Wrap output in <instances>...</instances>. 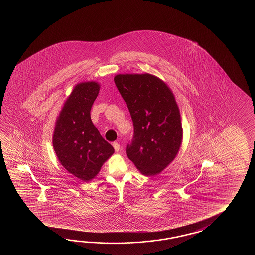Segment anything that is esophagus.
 Masks as SVG:
<instances>
[{"label": "esophagus", "instance_id": "34e87169", "mask_svg": "<svg viewBox=\"0 0 255 255\" xmlns=\"http://www.w3.org/2000/svg\"><path fill=\"white\" fill-rule=\"evenodd\" d=\"M113 146H114L115 151L119 152L120 149V145L119 143H117V142H114L113 143Z\"/></svg>", "mask_w": 255, "mask_h": 255}]
</instances>
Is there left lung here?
<instances>
[{
	"label": "left lung",
	"mask_w": 255,
	"mask_h": 255,
	"mask_svg": "<svg viewBox=\"0 0 255 255\" xmlns=\"http://www.w3.org/2000/svg\"><path fill=\"white\" fill-rule=\"evenodd\" d=\"M115 84L129 110L134 137L127 155L142 175L152 177L172 162L182 144L180 112L168 85L151 74H120Z\"/></svg>",
	"instance_id": "1"
}]
</instances>
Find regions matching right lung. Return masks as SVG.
<instances>
[{
    "mask_svg": "<svg viewBox=\"0 0 255 255\" xmlns=\"http://www.w3.org/2000/svg\"><path fill=\"white\" fill-rule=\"evenodd\" d=\"M99 89L98 82L76 84L56 119L53 135V146L61 165L85 182L96 178L115 151L90 117Z\"/></svg>",
    "mask_w": 255,
    "mask_h": 255,
    "instance_id": "add662e5",
    "label": "right lung"
}]
</instances>
